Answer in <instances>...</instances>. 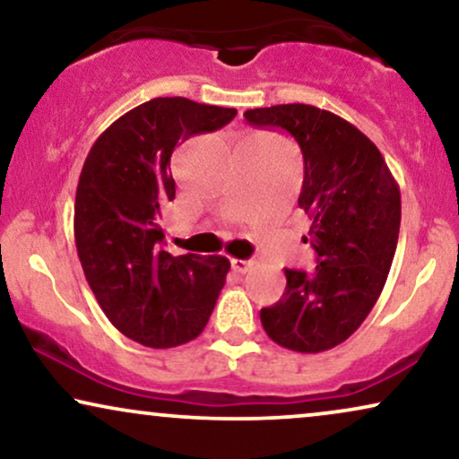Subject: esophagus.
Wrapping results in <instances>:
<instances>
[{"mask_svg": "<svg viewBox=\"0 0 459 459\" xmlns=\"http://www.w3.org/2000/svg\"><path fill=\"white\" fill-rule=\"evenodd\" d=\"M253 267L251 259H231V270L238 273H247Z\"/></svg>", "mask_w": 459, "mask_h": 459, "instance_id": "esophagus-1", "label": "esophagus"}]
</instances>
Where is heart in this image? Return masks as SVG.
Wrapping results in <instances>:
<instances>
[{"label": "heart", "instance_id": "obj_1", "mask_svg": "<svg viewBox=\"0 0 459 459\" xmlns=\"http://www.w3.org/2000/svg\"><path fill=\"white\" fill-rule=\"evenodd\" d=\"M255 139H267V136H255ZM272 141V139H270Z\"/></svg>", "mask_w": 459, "mask_h": 459}]
</instances>
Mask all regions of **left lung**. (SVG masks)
I'll return each mask as SVG.
<instances>
[{
  "label": "left lung",
  "mask_w": 459,
  "mask_h": 459,
  "mask_svg": "<svg viewBox=\"0 0 459 459\" xmlns=\"http://www.w3.org/2000/svg\"><path fill=\"white\" fill-rule=\"evenodd\" d=\"M248 124L281 128L299 143V208L309 217L316 270H284L282 299L261 309L278 346L316 354L339 346L382 295L401 230V189L375 143L354 124L314 105L244 111Z\"/></svg>",
  "instance_id": "left-lung-1"
}]
</instances>
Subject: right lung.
<instances>
[{
  "mask_svg": "<svg viewBox=\"0 0 459 459\" xmlns=\"http://www.w3.org/2000/svg\"><path fill=\"white\" fill-rule=\"evenodd\" d=\"M234 117L228 107L152 99L117 117L88 152L75 192L77 257L109 323L147 348L198 337L225 284L221 255L164 251L162 215L175 200V147Z\"/></svg>",
  "mask_w": 459,
  "mask_h": 459,
  "instance_id": "1",
  "label": "right lung"
}]
</instances>
